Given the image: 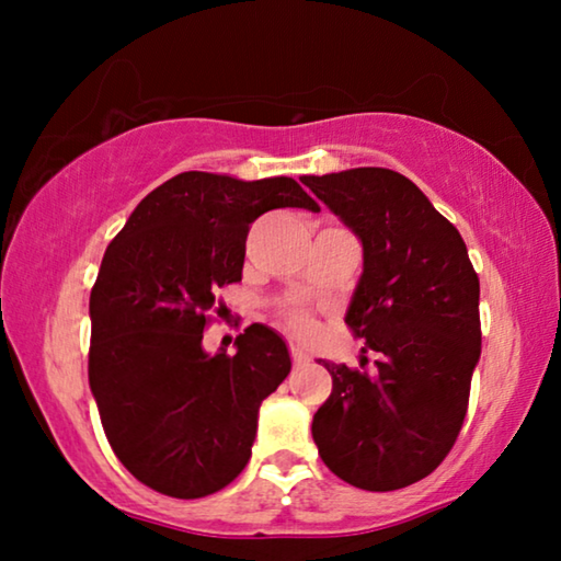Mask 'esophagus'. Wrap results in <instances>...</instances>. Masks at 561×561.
Segmentation results:
<instances>
[{
    "label": "esophagus",
    "mask_w": 561,
    "mask_h": 561,
    "mask_svg": "<svg viewBox=\"0 0 561 561\" xmlns=\"http://www.w3.org/2000/svg\"><path fill=\"white\" fill-rule=\"evenodd\" d=\"M289 351H291V360H294V366L299 368V366H304V364H309V356L304 354V351H301L299 346H294V344H291V348H289Z\"/></svg>",
    "instance_id": "1"
}]
</instances>
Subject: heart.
<instances>
[{"mask_svg":"<svg viewBox=\"0 0 561 561\" xmlns=\"http://www.w3.org/2000/svg\"><path fill=\"white\" fill-rule=\"evenodd\" d=\"M287 324L294 331H299V334H307V331H311V319H309L307 311H301V309L287 311Z\"/></svg>","mask_w":561,"mask_h":561,"instance_id":"1","label":"heart"}]
</instances>
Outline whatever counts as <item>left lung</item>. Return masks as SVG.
<instances>
[{
    "instance_id": "1",
    "label": "left lung",
    "mask_w": 561,
    "mask_h": 561,
    "mask_svg": "<svg viewBox=\"0 0 561 561\" xmlns=\"http://www.w3.org/2000/svg\"><path fill=\"white\" fill-rule=\"evenodd\" d=\"M304 185L364 244L346 324L381 354L374 376L321 360L334 388L311 435L348 485L401 490L458 440L480 360V279L460 232L396 170L351 168Z\"/></svg>"
}]
</instances>
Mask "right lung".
Returning a JSON list of instances; mask_svg holds the SVG:
<instances>
[{
  "instance_id": "1",
  "label": "right lung",
  "mask_w": 561,
  "mask_h": 561,
  "mask_svg": "<svg viewBox=\"0 0 561 561\" xmlns=\"http://www.w3.org/2000/svg\"><path fill=\"white\" fill-rule=\"evenodd\" d=\"M277 207L319 213L294 178L190 170L156 187L103 254L91 289L89 383L133 478L170 497L222 490L244 470L264 398L291 371L277 331L252 324L237 354L203 348L225 284L242 279L250 225Z\"/></svg>"
}]
</instances>
